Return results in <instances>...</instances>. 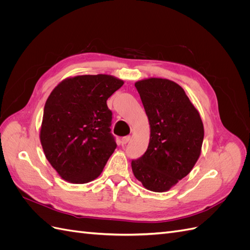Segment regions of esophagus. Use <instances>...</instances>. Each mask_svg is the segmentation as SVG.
Instances as JSON below:
<instances>
[{"label": "esophagus", "instance_id": "esophagus-1", "mask_svg": "<svg viewBox=\"0 0 250 250\" xmlns=\"http://www.w3.org/2000/svg\"><path fill=\"white\" fill-rule=\"evenodd\" d=\"M129 140H130V135H126V137H123L121 139V144H122V145H126V144L129 142Z\"/></svg>", "mask_w": 250, "mask_h": 250}]
</instances>
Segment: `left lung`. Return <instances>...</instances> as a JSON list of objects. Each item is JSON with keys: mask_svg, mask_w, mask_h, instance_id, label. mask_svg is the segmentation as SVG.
I'll return each mask as SVG.
<instances>
[{"mask_svg": "<svg viewBox=\"0 0 250 250\" xmlns=\"http://www.w3.org/2000/svg\"><path fill=\"white\" fill-rule=\"evenodd\" d=\"M150 125L149 145L131 162L135 178L147 190L166 192L191 172L204 137L198 110L174 81L149 78L134 83Z\"/></svg>", "mask_w": 250, "mask_h": 250, "instance_id": "obj_1", "label": "left lung"}]
</instances>
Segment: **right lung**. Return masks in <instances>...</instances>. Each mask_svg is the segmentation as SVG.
<instances>
[{
    "instance_id": "obj_1",
    "label": "right lung",
    "mask_w": 250,
    "mask_h": 250,
    "mask_svg": "<svg viewBox=\"0 0 250 250\" xmlns=\"http://www.w3.org/2000/svg\"><path fill=\"white\" fill-rule=\"evenodd\" d=\"M123 84L110 75H81L52 90L40 138L47 160L64 180L86 184L103 171L117 148L106 101Z\"/></svg>"
}]
</instances>
